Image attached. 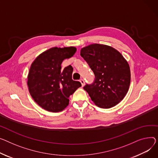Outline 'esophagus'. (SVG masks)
I'll return each instance as SVG.
<instances>
[{
    "mask_svg": "<svg viewBox=\"0 0 158 158\" xmlns=\"http://www.w3.org/2000/svg\"><path fill=\"white\" fill-rule=\"evenodd\" d=\"M80 82H81V85H82V87H83L84 86H85V81H84V79H80Z\"/></svg>",
    "mask_w": 158,
    "mask_h": 158,
    "instance_id": "1",
    "label": "esophagus"
}]
</instances>
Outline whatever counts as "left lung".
Instances as JSON below:
<instances>
[{"label": "left lung", "mask_w": 158, "mask_h": 158, "mask_svg": "<svg viewBox=\"0 0 158 158\" xmlns=\"http://www.w3.org/2000/svg\"><path fill=\"white\" fill-rule=\"evenodd\" d=\"M81 56L95 76L93 84L84 87L91 100L103 109L116 106L129 89L131 73L128 61L114 48L99 44L82 48Z\"/></svg>", "instance_id": "obj_1"}]
</instances>
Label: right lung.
I'll list each match as a JSON object with an SVG mask.
<instances>
[{"mask_svg":"<svg viewBox=\"0 0 158 158\" xmlns=\"http://www.w3.org/2000/svg\"><path fill=\"white\" fill-rule=\"evenodd\" d=\"M75 47L51 48L42 52L32 62L28 75L27 85L31 97L40 107L52 112L64 110L69 97L81 86L73 81L71 65L61 69L66 58L75 54Z\"/></svg>","mask_w":158,"mask_h":158,"instance_id":"add662e5","label":"right lung"}]
</instances>
